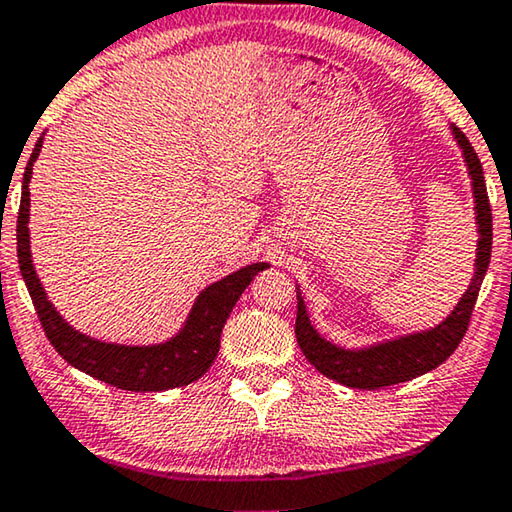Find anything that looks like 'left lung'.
Here are the masks:
<instances>
[{
	"mask_svg": "<svg viewBox=\"0 0 512 512\" xmlns=\"http://www.w3.org/2000/svg\"><path fill=\"white\" fill-rule=\"evenodd\" d=\"M453 136H456L458 145L465 154V164L472 177L474 189V202H476V223H478V248H476V273L465 296L460 298L446 319L431 330L415 332V335H405L392 342H383L369 348H360V351H348V348L330 344L323 339L319 332L314 330L307 316L303 298L298 296V312H296V337L298 346L307 362L337 383L355 389H380L396 383H405L421 376V373L433 371L435 367L449 358L456 351L458 344L465 337L469 328V319H472L478 291H481L485 271L490 266L492 255V209L488 200V189H485L483 166L478 161L472 143L467 136L460 132L456 125H451Z\"/></svg>",
	"mask_w": 512,
	"mask_h": 512,
	"instance_id": "obj_1",
	"label": "left lung"
}]
</instances>
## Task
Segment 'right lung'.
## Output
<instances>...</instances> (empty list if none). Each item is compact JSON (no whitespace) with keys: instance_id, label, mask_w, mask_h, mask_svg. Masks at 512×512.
Instances as JSON below:
<instances>
[{"instance_id":"add662e5","label":"right lung","mask_w":512,"mask_h":512,"mask_svg":"<svg viewBox=\"0 0 512 512\" xmlns=\"http://www.w3.org/2000/svg\"><path fill=\"white\" fill-rule=\"evenodd\" d=\"M40 148H43V136L38 139L29 164L24 168L18 212V262L24 285L29 289L31 300H34L40 326H43L56 353L75 369L88 373V376L118 389H129V392H161V389L189 385L200 376H205L216 360L218 348H221V332L234 303L243 294V289L253 282L255 275L266 269V264L243 266V269L209 285L193 303L184 328L164 344L123 346L97 342L93 337L81 335L54 310V305L45 296L43 285H40L34 264H31L27 227L31 202L29 182L31 166L38 159Z\"/></svg>"}]
</instances>
